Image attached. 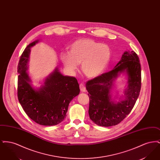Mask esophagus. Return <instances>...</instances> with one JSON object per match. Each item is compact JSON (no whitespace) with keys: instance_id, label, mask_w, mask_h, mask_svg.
Here are the masks:
<instances>
[{"instance_id":"obj_1","label":"esophagus","mask_w":160,"mask_h":160,"mask_svg":"<svg viewBox=\"0 0 160 160\" xmlns=\"http://www.w3.org/2000/svg\"><path fill=\"white\" fill-rule=\"evenodd\" d=\"M79 87H80V91L82 92H86V87H85L84 84H80Z\"/></svg>"}]
</instances>
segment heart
Returning a JSON list of instances; mask_svg holds the SVG:
<instances>
[{
	"instance_id": "1",
	"label": "heart",
	"mask_w": 160,
	"mask_h": 160,
	"mask_svg": "<svg viewBox=\"0 0 160 160\" xmlns=\"http://www.w3.org/2000/svg\"><path fill=\"white\" fill-rule=\"evenodd\" d=\"M69 48V52L60 55L64 67L70 72H74L81 63L82 72L88 78L102 74L111 59L110 47L91 39H78Z\"/></svg>"
}]
</instances>
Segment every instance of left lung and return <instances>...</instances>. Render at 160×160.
<instances>
[{
	"label": "left lung",
	"instance_id": "8db88e82",
	"mask_svg": "<svg viewBox=\"0 0 160 160\" xmlns=\"http://www.w3.org/2000/svg\"><path fill=\"white\" fill-rule=\"evenodd\" d=\"M128 75V88L123 100L116 103L111 99L110 90L119 73ZM141 66L134 51L125 52L114 68L86 82L89 92L90 119L97 125L111 127L118 125L129 114L134 106L141 89Z\"/></svg>",
	"mask_w": 160,
	"mask_h": 160
}]
</instances>
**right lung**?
I'll use <instances>...</instances> for the list:
<instances>
[{"label": "right lung", "mask_w": 160, "mask_h": 160, "mask_svg": "<svg viewBox=\"0 0 160 160\" xmlns=\"http://www.w3.org/2000/svg\"><path fill=\"white\" fill-rule=\"evenodd\" d=\"M24 49L18 65L17 96L24 111L34 122L45 126L56 125L64 120L71 101L80 93L79 84L74 77L63 76L56 68L47 77L44 85L35 89L31 86L27 73L31 48Z\"/></svg>", "instance_id": "right-lung-1"}]
</instances>
